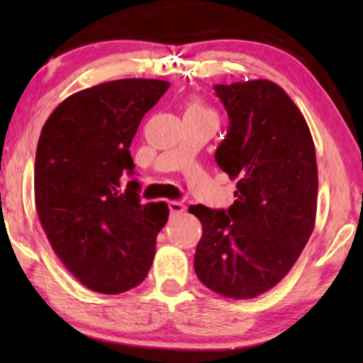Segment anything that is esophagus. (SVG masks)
Wrapping results in <instances>:
<instances>
[{
  "label": "esophagus",
  "instance_id": "1",
  "mask_svg": "<svg viewBox=\"0 0 363 363\" xmlns=\"http://www.w3.org/2000/svg\"><path fill=\"white\" fill-rule=\"evenodd\" d=\"M168 206H169V213L171 214H182L184 211H186V206H184V203H181V201H176V200H171L168 201Z\"/></svg>",
  "mask_w": 363,
  "mask_h": 363
}]
</instances>
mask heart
Here are the masks:
<instances>
[{"label": "heart", "instance_id": "b5f03b06", "mask_svg": "<svg viewBox=\"0 0 363 363\" xmlns=\"http://www.w3.org/2000/svg\"><path fill=\"white\" fill-rule=\"evenodd\" d=\"M184 116H210V118H216V113L211 107H208L205 101H201L199 96L189 97L186 102V110H184Z\"/></svg>", "mask_w": 363, "mask_h": 363}]
</instances>
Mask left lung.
I'll use <instances>...</instances> for the list:
<instances>
[{"instance_id":"left-lung-1","label":"left lung","mask_w":363,"mask_h":363,"mask_svg":"<svg viewBox=\"0 0 363 363\" xmlns=\"http://www.w3.org/2000/svg\"><path fill=\"white\" fill-rule=\"evenodd\" d=\"M230 126L216 150L237 179L227 211L192 205L203 225L196 277L214 293L251 299L290 272L309 240L317 211L315 147L303 113L269 79L214 86Z\"/></svg>"}]
</instances>
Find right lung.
<instances>
[{
  "label": "right lung",
  "instance_id": "right-lung-1",
  "mask_svg": "<svg viewBox=\"0 0 363 363\" xmlns=\"http://www.w3.org/2000/svg\"><path fill=\"white\" fill-rule=\"evenodd\" d=\"M168 82L125 78L60 102L41 130L35 205L54 253L89 290L116 294L138 286L155 256L168 205H143L131 140Z\"/></svg>",
  "mask_w": 363,
  "mask_h": 363
}]
</instances>
